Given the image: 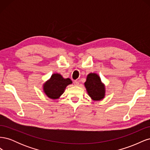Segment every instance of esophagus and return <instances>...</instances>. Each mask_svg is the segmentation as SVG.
I'll return each mask as SVG.
<instances>
[{
  "instance_id": "34e87169",
  "label": "esophagus",
  "mask_w": 150,
  "mask_h": 150,
  "mask_svg": "<svg viewBox=\"0 0 150 150\" xmlns=\"http://www.w3.org/2000/svg\"><path fill=\"white\" fill-rule=\"evenodd\" d=\"M79 81H74V84L75 86H78V85H79Z\"/></svg>"
}]
</instances>
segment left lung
I'll list each match as a JSON object with an SVG mask.
<instances>
[{"label": "left lung", "mask_w": 150, "mask_h": 150, "mask_svg": "<svg viewBox=\"0 0 150 150\" xmlns=\"http://www.w3.org/2000/svg\"><path fill=\"white\" fill-rule=\"evenodd\" d=\"M84 85L89 96L93 100L99 101L104 98L105 95V87L98 74H89Z\"/></svg>", "instance_id": "obj_1"}]
</instances>
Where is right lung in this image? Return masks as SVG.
<instances>
[{"label":"right lung","mask_w":150,"mask_h":150,"mask_svg":"<svg viewBox=\"0 0 150 150\" xmlns=\"http://www.w3.org/2000/svg\"><path fill=\"white\" fill-rule=\"evenodd\" d=\"M70 84H72V81L69 78L64 79L59 74H53L51 79L44 84V91L49 98L57 99Z\"/></svg>","instance_id":"right-lung-1"}]
</instances>
